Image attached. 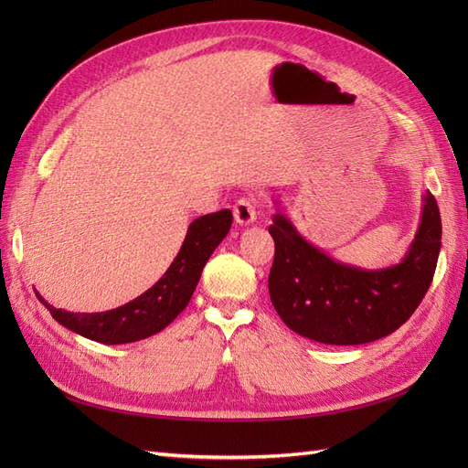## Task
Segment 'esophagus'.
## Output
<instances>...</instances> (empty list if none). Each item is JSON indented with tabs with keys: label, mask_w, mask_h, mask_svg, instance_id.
Returning a JSON list of instances; mask_svg holds the SVG:
<instances>
[{
	"label": "esophagus",
	"mask_w": 468,
	"mask_h": 468,
	"mask_svg": "<svg viewBox=\"0 0 468 468\" xmlns=\"http://www.w3.org/2000/svg\"><path fill=\"white\" fill-rule=\"evenodd\" d=\"M234 218L238 224H251L258 218V201L253 197H242L234 205Z\"/></svg>",
	"instance_id": "1"
}]
</instances>
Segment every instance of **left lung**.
Segmentation results:
<instances>
[{"instance_id": "1", "label": "left lung", "mask_w": 468, "mask_h": 468, "mask_svg": "<svg viewBox=\"0 0 468 468\" xmlns=\"http://www.w3.org/2000/svg\"><path fill=\"white\" fill-rule=\"evenodd\" d=\"M269 234L275 242L269 296L281 320L320 344L359 346L399 330L420 306L441 250V217L428 191L406 258L369 271L334 261L282 215H275Z\"/></svg>"}]
</instances>
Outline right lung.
I'll use <instances>...</instances> for the list:
<instances>
[{
    "label": "right lung",
    "instance_id": "obj_1",
    "mask_svg": "<svg viewBox=\"0 0 468 468\" xmlns=\"http://www.w3.org/2000/svg\"><path fill=\"white\" fill-rule=\"evenodd\" d=\"M230 226L232 212L229 208L193 220L179 253L162 279L144 294L115 310L93 314L66 313L62 308L48 304L38 292L37 299L64 328L93 342L107 346L138 342V339L162 332L189 304L205 263L222 242V238L229 234Z\"/></svg>",
    "mask_w": 468,
    "mask_h": 468
}]
</instances>
